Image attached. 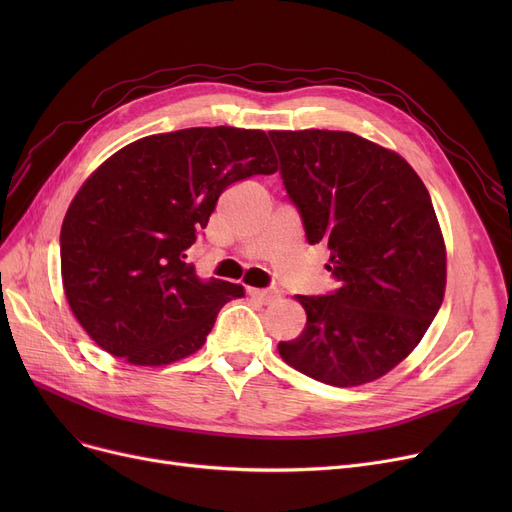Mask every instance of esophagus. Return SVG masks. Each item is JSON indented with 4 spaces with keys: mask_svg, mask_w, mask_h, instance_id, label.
<instances>
[{
    "mask_svg": "<svg viewBox=\"0 0 512 512\" xmlns=\"http://www.w3.org/2000/svg\"><path fill=\"white\" fill-rule=\"evenodd\" d=\"M247 292L251 294L253 299H257V301H259V303H263V305L272 303L274 299H278V297H280V292H278L276 288H247Z\"/></svg>",
    "mask_w": 512,
    "mask_h": 512,
    "instance_id": "1",
    "label": "esophagus"
}]
</instances>
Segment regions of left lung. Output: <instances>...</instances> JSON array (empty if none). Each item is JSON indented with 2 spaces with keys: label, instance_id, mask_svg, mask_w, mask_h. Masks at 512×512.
Returning <instances> with one entry per match:
<instances>
[{
  "label": "left lung",
  "instance_id": "1",
  "mask_svg": "<svg viewBox=\"0 0 512 512\" xmlns=\"http://www.w3.org/2000/svg\"><path fill=\"white\" fill-rule=\"evenodd\" d=\"M280 176L309 245L326 242L340 288L297 299L307 324L282 359L330 386L382 378L419 344L446 286L429 193L400 155L340 130H272Z\"/></svg>",
  "mask_w": 512,
  "mask_h": 512
}]
</instances>
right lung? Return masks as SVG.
Instances as JSON below:
<instances>
[{"label": "right lung", "instance_id": "obj_1", "mask_svg": "<svg viewBox=\"0 0 512 512\" xmlns=\"http://www.w3.org/2000/svg\"><path fill=\"white\" fill-rule=\"evenodd\" d=\"M263 130L184 128L126 145L83 184L60 234L62 280L85 332L132 365L193 355L238 284L201 282L186 249L234 182L274 174Z\"/></svg>", "mask_w": 512, "mask_h": 512}]
</instances>
